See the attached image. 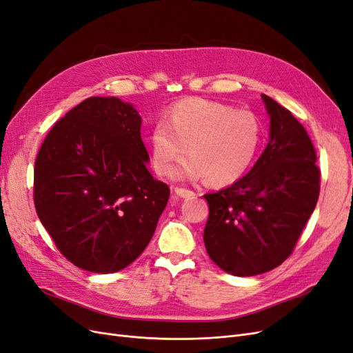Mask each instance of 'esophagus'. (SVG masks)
Masks as SVG:
<instances>
[{"mask_svg":"<svg viewBox=\"0 0 353 353\" xmlns=\"http://www.w3.org/2000/svg\"><path fill=\"white\" fill-rule=\"evenodd\" d=\"M175 192H176V196H179L182 199H191V197L196 196V192H194V191H191L188 188H182V187H176Z\"/></svg>","mask_w":353,"mask_h":353,"instance_id":"34e87169","label":"esophagus"}]
</instances>
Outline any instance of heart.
<instances>
[{
	"label": "heart",
	"mask_w": 353,
	"mask_h": 353,
	"mask_svg": "<svg viewBox=\"0 0 353 353\" xmlns=\"http://www.w3.org/2000/svg\"><path fill=\"white\" fill-rule=\"evenodd\" d=\"M260 118L247 109L191 98L169 109L150 134L156 172L171 175L187 153L179 175L204 178L213 185H228L247 172L261 141Z\"/></svg>",
	"instance_id": "b5f03b06"
}]
</instances>
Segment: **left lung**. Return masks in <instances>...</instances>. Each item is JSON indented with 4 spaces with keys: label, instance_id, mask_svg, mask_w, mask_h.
I'll use <instances>...</instances> for the list:
<instances>
[{
    "label": "left lung",
    "instance_id": "obj_1",
    "mask_svg": "<svg viewBox=\"0 0 353 353\" xmlns=\"http://www.w3.org/2000/svg\"><path fill=\"white\" fill-rule=\"evenodd\" d=\"M263 101L270 115L267 148L244 178L204 196L205 251L234 276L281 265L294 252L320 196L321 172L307 130L267 94Z\"/></svg>",
    "mask_w": 353,
    "mask_h": 353
}]
</instances>
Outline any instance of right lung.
I'll return each mask as SVG.
<instances>
[{"label":"right lung","mask_w":353,"mask_h":353,"mask_svg":"<svg viewBox=\"0 0 353 353\" xmlns=\"http://www.w3.org/2000/svg\"><path fill=\"white\" fill-rule=\"evenodd\" d=\"M141 118L118 98H89L58 119L34 161L33 201L64 257L115 273L150 242L171 190L153 178Z\"/></svg>","instance_id":"add662e5"}]
</instances>
